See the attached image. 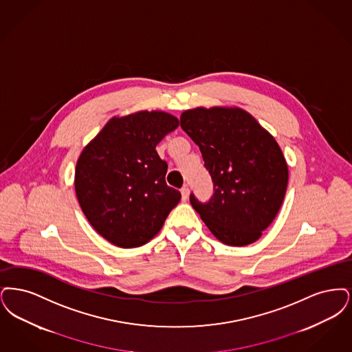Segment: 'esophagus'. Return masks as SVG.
Listing matches in <instances>:
<instances>
[{
	"label": "esophagus",
	"instance_id": "1",
	"mask_svg": "<svg viewBox=\"0 0 352 352\" xmlns=\"http://www.w3.org/2000/svg\"><path fill=\"white\" fill-rule=\"evenodd\" d=\"M180 192H182V199H183V201H186L188 196H189V189L186 186H183Z\"/></svg>",
	"mask_w": 352,
	"mask_h": 352
}]
</instances>
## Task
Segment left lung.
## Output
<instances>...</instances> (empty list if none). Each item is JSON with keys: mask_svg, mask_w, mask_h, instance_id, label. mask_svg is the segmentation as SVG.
Instances as JSON below:
<instances>
[{"mask_svg": "<svg viewBox=\"0 0 352 352\" xmlns=\"http://www.w3.org/2000/svg\"><path fill=\"white\" fill-rule=\"evenodd\" d=\"M180 126L199 146L214 189L208 202L192 193V206L222 243L256 242L275 219L288 185L275 138L239 107L185 110Z\"/></svg>", "mask_w": 352, "mask_h": 352, "instance_id": "8db88e82", "label": "left lung"}]
</instances>
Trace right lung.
<instances>
[{"instance_id": "obj_1", "label": "right lung", "mask_w": 352, "mask_h": 352, "mask_svg": "<svg viewBox=\"0 0 352 352\" xmlns=\"http://www.w3.org/2000/svg\"><path fill=\"white\" fill-rule=\"evenodd\" d=\"M164 111L114 117L80 153L78 204L93 229L114 245H146L160 231L182 193L166 183L167 163L156 144L177 129Z\"/></svg>"}]
</instances>
